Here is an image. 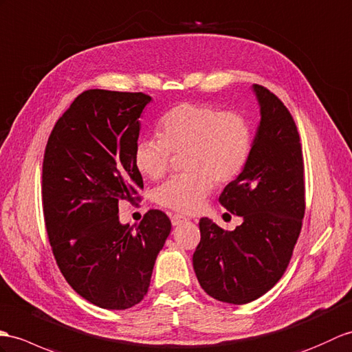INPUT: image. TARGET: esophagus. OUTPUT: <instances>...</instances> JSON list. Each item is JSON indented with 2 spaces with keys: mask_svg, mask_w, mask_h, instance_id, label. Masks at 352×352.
<instances>
[{
  "mask_svg": "<svg viewBox=\"0 0 352 352\" xmlns=\"http://www.w3.org/2000/svg\"><path fill=\"white\" fill-rule=\"evenodd\" d=\"M187 219L186 216H182V214H174L173 217H170V222H173V226H179L182 223H184V222H187Z\"/></svg>",
  "mask_w": 352,
  "mask_h": 352,
  "instance_id": "obj_1",
  "label": "esophagus"
}]
</instances>
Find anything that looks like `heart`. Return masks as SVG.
<instances>
[{"instance_id":"b5f03b06","label":"heart","mask_w":352,"mask_h":352,"mask_svg":"<svg viewBox=\"0 0 352 352\" xmlns=\"http://www.w3.org/2000/svg\"><path fill=\"white\" fill-rule=\"evenodd\" d=\"M252 129L235 112L210 104L183 103L160 122V138H142L135 146V165L150 179L166 174L173 153L184 154L190 173L163 183L156 192L162 207L178 213H195L213 190V178L228 183L239 175L252 150Z\"/></svg>"}]
</instances>
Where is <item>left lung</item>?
<instances>
[{
    "label": "left lung",
    "mask_w": 352,
    "mask_h": 352,
    "mask_svg": "<svg viewBox=\"0 0 352 352\" xmlns=\"http://www.w3.org/2000/svg\"><path fill=\"white\" fill-rule=\"evenodd\" d=\"M261 120L249 159L220 204L243 217L234 231L199 220L193 270L210 297L246 305L279 282L292 256L305 216L303 154L289 111L261 85H252Z\"/></svg>",
    "instance_id": "1"
}]
</instances>
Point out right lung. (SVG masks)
<instances>
[{"instance_id": "add662e5", "label": "right lung", "mask_w": 352, "mask_h": 352, "mask_svg": "<svg viewBox=\"0 0 352 352\" xmlns=\"http://www.w3.org/2000/svg\"><path fill=\"white\" fill-rule=\"evenodd\" d=\"M151 97L88 89L56 121L43 159L45 223L63 276L80 297L124 310L148 291L170 220L150 210L136 231L118 202L144 189L135 165L141 121Z\"/></svg>"}]
</instances>
